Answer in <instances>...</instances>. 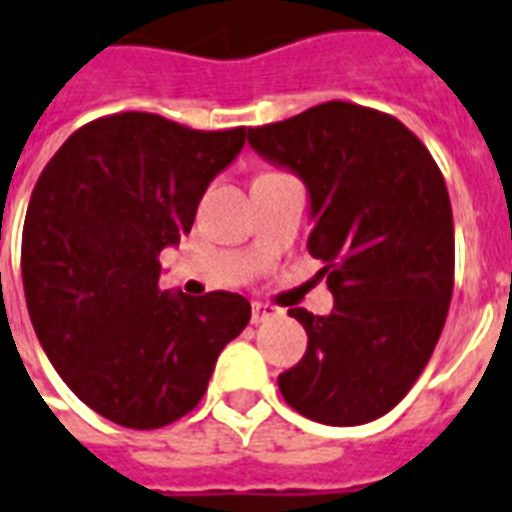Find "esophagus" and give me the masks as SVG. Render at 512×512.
Here are the masks:
<instances>
[{
  "instance_id": "34e87169",
  "label": "esophagus",
  "mask_w": 512,
  "mask_h": 512,
  "mask_svg": "<svg viewBox=\"0 0 512 512\" xmlns=\"http://www.w3.org/2000/svg\"><path fill=\"white\" fill-rule=\"evenodd\" d=\"M272 316H277V308L269 306V303L256 301V303H253V306H251V322H253V324L266 322V319H272Z\"/></svg>"
}]
</instances>
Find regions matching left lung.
<instances>
[{
    "label": "left lung",
    "mask_w": 512,
    "mask_h": 512,
    "mask_svg": "<svg viewBox=\"0 0 512 512\" xmlns=\"http://www.w3.org/2000/svg\"><path fill=\"white\" fill-rule=\"evenodd\" d=\"M248 143L306 185L308 251L335 298L327 316L287 311L308 348L277 379L282 398L319 424H369L405 398L445 327L455 274L445 177L403 122L348 101L248 128Z\"/></svg>",
    "instance_id": "1"
}]
</instances>
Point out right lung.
I'll return each mask as SVG.
<instances>
[{
  "label": "right lung",
  "mask_w": 512,
  "mask_h": 512,
  "mask_svg": "<svg viewBox=\"0 0 512 512\" xmlns=\"http://www.w3.org/2000/svg\"><path fill=\"white\" fill-rule=\"evenodd\" d=\"M243 143L246 128L122 112L75 130L38 177L23 225L28 314L59 377L114 424L159 429L193 411L251 319L238 293L159 287V253L188 235Z\"/></svg>",
  "instance_id": "obj_1"
}]
</instances>
